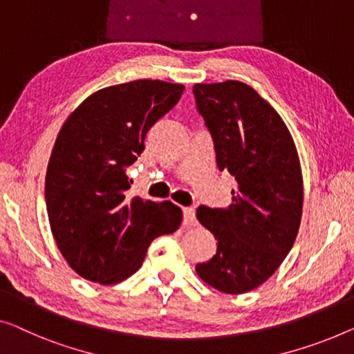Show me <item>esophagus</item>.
<instances>
[{
	"mask_svg": "<svg viewBox=\"0 0 354 354\" xmlns=\"http://www.w3.org/2000/svg\"><path fill=\"white\" fill-rule=\"evenodd\" d=\"M184 225L191 227V225L197 224V218H195V209L194 208H184Z\"/></svg>",
	"mask_w": 354,
	"mask_h": 354,
	"instance_id": "34e87169",
	"label": "esophagus"
}]
</instances>
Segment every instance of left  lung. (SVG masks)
Masks as SVG:
<instances>
[{
  "label": "left lung",
  "instance_id": "obj_1",
  "mask_svg": "<svg viewBox=\"0 0 354 354\" xmlns=\"http://www.w3.org/2000/svg\"><path fill=\"white\" fill-rule=\"evenodd\" d=\"M194 95L218 168L236 181L227 208L197 209L218 251L195 270L221 292L243 294L277 272L297 236L304 205L299 154L279 114L248 84H195Z\"/></svg>",
  "mask_w": 354,
  "mask_h": 354
}]
</instances>
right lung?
Segmentation results:
<instances>
[{
    "instance_id": "obj_1",
    "label": "right lung",
    "mask_w": 354,
    "mask_h": 354,
    "mask_svg": "<svg viewBox=\"0 0 354 354\" xmlns=\"http://www.w3.org/2000/svg\"><path fill=\"white\" fill-rule=\"evenodd\" d=\"M183 91V84L152 79L111 86L84 100L62 125L46 173L47 216L62 256L88 281H124L141 267L152 240L181 225L183 211L171 202L127 197L125 167Z\"/></svg>"
}]
</instances>
